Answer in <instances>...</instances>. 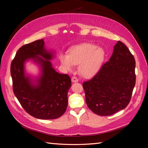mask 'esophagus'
Listing matches in <instances>:
<instances>
[{"mask_svg": "<svg viewBox=\"0 0 148 148\" xmlns=\"http://www.w3.org/2000/svg\"><path fill=\"white\" fill-rule=\"evenodd\" d=\"M71 82H72L73 83H77V82H78V79L76 77H73L71 78Z\"/></svg>", "mask_w": 148, "mask_h": 148, "instance_id": "esophagus-1", "label": "esophagus"}]
</instances>
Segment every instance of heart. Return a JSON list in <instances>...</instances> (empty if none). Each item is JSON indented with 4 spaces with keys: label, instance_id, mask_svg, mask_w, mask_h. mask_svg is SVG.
Returning a JSON list of instances; mask_svg holds the SVG:
<instances>
[{
    "label": "heart",
    "instance_id": "1",
    "mask_svg": "<svg viewBox=\"0 0 148 148\" xmlns=\"http://www.w3.org/2000/svg\"><path fill=\"white\" fill-rule=\"evenodd\" d=\"M105 58V51L94 44L84 43L70 48L68 54L61 53L59 60L67 71H73L79 64L78 70L83 77H94L99 70Z\"/></svg>",
    "mask_w": 148,
    "mask_h": 148
}]
</instances>
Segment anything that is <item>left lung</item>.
Masks as SVG:
<instances>
[{
    "mask_svg": "<svg viewBox=\"0 0 148 148\" xmlns=\"http://www.w3.org/2000/svg\"><path fill=\"white\" fill-rule=\"evenodd\" d=\"M135 60L128 47L118 41L109 61L95 77L83 84L88 107L101 116L124 109L136 82Z\"/></svg>",
    "mask_w": 148,
    "mask_h": 148,
    "instance_id": "1",
    "label": "left lung"
}]
</instances>
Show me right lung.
<instances>
[{
    "label": "right lung",
    "mask_w": 148,
    "mask_h": 148,
    "mask_svg": "<svg viewBox=\"0 0 148 148\" xmlns=\"http://www.w3.org/2000/svg\"><path fill=\"white\" fill-rule=\"evenodd\" d=\"M55 53L45 47L43 39L37 40L20 47L11 64L13 92L25 111L39 119L59 118L68 105L71 79L53 69L51 60ZM28 61L39 67L36 77L26 73L25 64Z\"/></svg>",
    "instance_id": "right-lung-1"
}]
</instances>
